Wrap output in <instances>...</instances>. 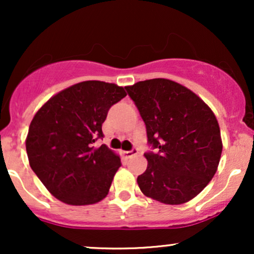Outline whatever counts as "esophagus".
I'll return each mask as SVG.
<instances>
[{
	"mask_svg": "<svg viewBox=\"0 0 254 254\" xmlns=\"http://www.w3.org/2000/svg\"><path fill=\"white\" fill-rule=\"evenodd\" d=\"M137 154H138V151H137V149H132V150H130V151H124V155H125V157H127V159H130V157L136 156Z\"/></svg>",
	"mask_w": 254,
	"mask_h": 254,
	"instance_id": "34e87169",
	"label": "esophagus"
}]
</instances>
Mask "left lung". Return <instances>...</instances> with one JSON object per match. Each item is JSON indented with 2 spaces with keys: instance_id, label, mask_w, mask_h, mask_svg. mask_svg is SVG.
Here are the masks:
<instances>
[{
  "instance_id": "obj_1",
  "label": "left lung",
  "mask_w": 254,
  "mask_h": 254,
  "mask_svg": "<svg viewBox=\"0 0 254 254\" xmlns=\"http://www.w3.org/2000/svg\"><path fill=\"white\" fill-rule=\"evenodd\" d=\"M157 150L137 184L144 196L170 205L184 204L210 183L222 154L220 125L210 107L188 87L151 78L125 87Z\"/></svg>"
}]
</instances>
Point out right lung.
<instances>
[{
	"mask_svg": "<svg viewBox=\"0 0 254 254\" xmlns=\"http://www.w3.org/2000/svg\"><path fill=\"white\" fill-rule=\"evenodd\" d=\"M123 87L83 81L61 90L37 111L26 137L28 162L48 191L69 205H89L109 193L121 157L105 144L103 123Z\"/></svg>",
	"mask_w": 254,
	"mask_h": 254,
	"instance_id": "obj_1",
	"label": "right lung"
}]
</instances>
